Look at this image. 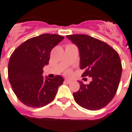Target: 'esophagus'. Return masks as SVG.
Wrapping results in <instances>:
<instances>
[{"label": "esophagus", "instance_id": "1", "mask_svg": "<svg viewBox=\"0 0 132 132\" xmlns=\"http://www.w3.org/2000/svg\"><path fill=\"white\" fill-rule=\"evenodd\" d=\"M65 82L67 83V84H70V82H71V80H70V79H65Z\"/></svg>", "mask_w": 132, "mask_h": 132}]
</instances>
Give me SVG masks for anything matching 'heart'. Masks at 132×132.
I'll return each mask as SVG.
<instances>
[{"label":"heart","instance_id":"b5f03b06","mask_svg":"<svg viewBox=\"0 0 132 132\" xmlns=\"http://www.w3.org/2000/svg\"><path fill=\"white\" fill-rule=\"evenodd\" d=\"M70 73H71V71H70V70H66V72H65V74L67 75H70Z\"/></svg>","mask_w":132,"mask_h":132}]
</instances>
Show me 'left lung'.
<instances>
[{
  "label": "left lung",
  "instance_id": "left-lung-1",
  "mask_svg": "<svg viewBox=\"0 0 132 132\" xmlns=\"http://www.w3.org/2000/svg\"><path fill=\"white\" fill-rule=\"evenodd\" d=\"M78 47L82 77H92L89 84L79 82L80 88L73 93L75 101L88 110H98L106 106L115 96L122 74V64L113 48L86 35H67Z\"/></svg>",
  "mask_w": 132,
  "mask_h": 132
}]
</instances>
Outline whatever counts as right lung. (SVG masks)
Returning a JSON list of instances; mask_svg holds the SVG:
<instances>
[{
  "mask_svg": "<svg viewBox=\"0 0 132 132\" xmlns=\"http://www.w3.org/2000/svg\"><path fill=\"white\" fill-rule=\"evenodd\" d=\"M64 39L61 35L43 34L21 44L10 56L8 78L18 99L30 107H42L52 102L64 82L60 75L53 79L42 76L50 52Z\"/></svg>",
  "mask_w": 132,
  "mask_h": 132,
  "instance_id": "add662e5",
  "label": "right lung"
}]
</instances>
